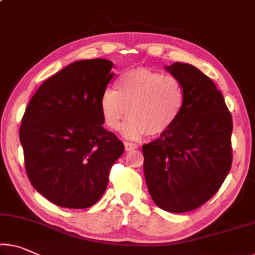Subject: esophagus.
I'll use <instances>...</instances> for the list:
<instances>
[{"mask_svg":"<svg viewBox=\"0 0 255 255\" xmlns=\"http://www.w3.org/2000/svg\"><path fill=\"white\" fill-rule=\"evenodd\" d=\"M124 146H125V150H127V151L134 150V149H136V148H138V144H135L133 142H128V141H125Z\"/></svg>","mask_w":255,"mask_h":255,"instance_id":"34e87169","label":"esophagus"}]
</instances>
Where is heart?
I'll list each match as a JSON object with an SVG mask.
<instances>
[{
  "mask_svg": "<svg viewBox=\"0 0 255 255\" xmlns=\"http://www.w3.org/2000/svg\"><path fill=\"white\" fill-rule=\"evenodd\" d=\"M185 104V90L177 77L157 70L136 67L119 77L115 89H106L100 98L104 122L117 130L127 114L122 133L128 139L158 135L173 127Z\"/></svg>",
  "mask_w": 255,
  "mask_h": 255,
  "instance_id": "1",
  "label": "heart"
}]
</instances>
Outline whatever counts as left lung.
I'll return each mask as SVG.
<instances>
[{
    "instance_id": "8db88e82",
    "label": "left lung",
    "mask_w": 255,
    "mask_h": 255,
    "mask_svg": "<svg viewBox=\"0 0 255 255\" xmlns=\"http://www.w3.org/2000/svg\"><path fill=\"white\" fill-rule=\"evenodd\" d=\"M181 82L185 104L173 127L143 144V173L152 201L182 213L217 194L233 160V119L213 81L189 64L165 66Z\"/></svg>"
}]
</instances>
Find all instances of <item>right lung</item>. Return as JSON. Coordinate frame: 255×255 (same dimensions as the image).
Instances as JSON below:
<instances>
[{
    "label": "right lung",
    "mask_w": 255,
    "mask_h": 255,
    "mask_svg": "<svg viewBox=\"0 0 255 255\" xmlns=\"http://www.w3.org/2000/svg\"><path fill=\"white\" fill-rule=\"evenodd\" d=\"M113 66L107 59L66 66L37 89L22 116L19 139L27 175L58 206L96 204L124 151L122 141L103 127L100 109Z\"/></svg>",
    "instance_id": "obj_1"
}]
</instances>
